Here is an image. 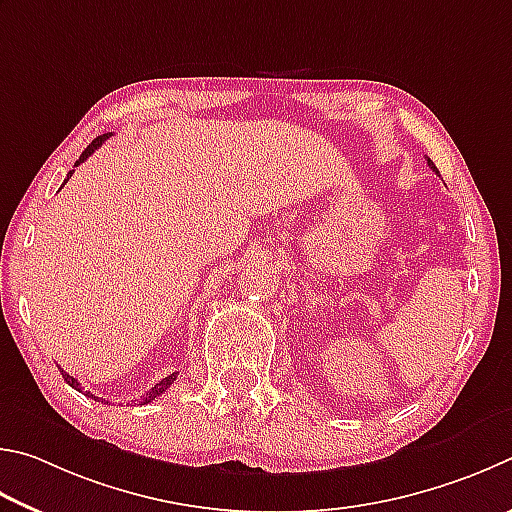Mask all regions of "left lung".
Segmentation results:
<instances>
[{"mask_svg": "<svg viewBox=\"0 0 512 512\" xmlns=\"http://www.w3.org/2000/svg\"><path fill=\"white\" fill-rule=\"evenodd\" d=\"M427 166H429V168H432V170H434V173L438 175V168L434 166V161H432V159H429V157H427Z\"/></svg>", "mask_w": 512, "mask_h": 512, "instance_id": "obj_1", "label": "left lung"}]
</instances>
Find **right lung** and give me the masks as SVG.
<instances>
[{"label": "right lung", "instance_id": "obj_1", "mask_svg": "<svg viewBox=\"0 0 512 512\" xmlns=\"http://www.w3.org/2000/svg\"><path fill=\"white\" fill-rule=\"evenodd\" d=\"M110 137H112V134H101V137H96V139H94L92 143H89V146L83 150V155L78 157L76 166L83 164V161H85L89 155H92V152H94L96 148H101V146H103V141H105V139H110ZM71 175H74V170H69V175H67V179H65V184L69 182V177H71ZM62 378H65V382L69 384V387H74L76 391H80V384H78V380L74 378V375H69V373L62 371ZM175 378H177V373H170L168 378H164V380H161V382H157L155 387H152V389L146 393V398H143V402H152V400H155L157 396H161V393H164V391L170 387V384L175 382ZM85 396H89V398L98 400V398H96V396H92V393H89V391H85Z\"/></svg>", "mask_w": 512, "mask_h": 512}]
</instances>
